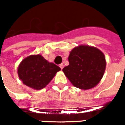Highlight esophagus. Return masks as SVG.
<instances>
[{"label":"esophagus","mask_w":125,"mask_h":125,"mask_svg":"<svg viewBox=\"0 0 125 125\" xmlns=\"http://www.w3.org/2000/svg\"><path fill=\"white\" fill-rule=\"evenodd\" d=\"M59 67H60V68H61V69H63V67H64V64H62V63H61V64L59 65Z\"/></svg>","instance_id":"1"}]
</instances>
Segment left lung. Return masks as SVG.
Wrapping results in <instances>:
<instances>
[{
	"mask_svg": "<svg viewBox=\"0 0 125 125\" xmlns=\"http://www.w3.org/2000/svg\"><path fill=\"white\" fill-rule=\"evenodd\" d=\"M69 64L62 71L71 83L83 90L96 86L103 77L106 61L104 53L88 45H79L70 52Z\"/></svg>",
	"mask_w": 125,
	"mask_h": 125,
	"instance_id": "obj_1",
	"label": "left lung"
}]
</instances>
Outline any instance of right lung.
<instances>
[{
  "instance_id": "add662e5",
  "label": "right lung",
  "mask_w": 125,
  "mask_h": 125,
  "mask_svg": "<svg viewBox=\"0 0 125 125\" xmlns=\"http://www.w3.org/2000/svg\"><path fill=\"white\" fill-rule=\"evenodd\" d=\"M61 68L49 62L40 54L30 55L19 64L17 73L19 79L30 88L40 90L44 88Z\"/></svg>"
}]
</instances>
